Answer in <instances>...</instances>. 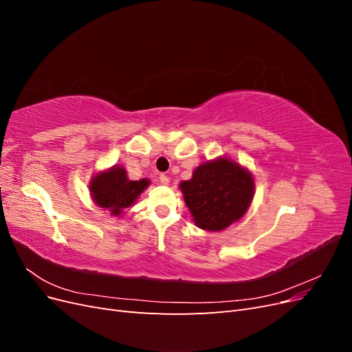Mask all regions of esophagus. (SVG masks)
Masks as SVG:
<instances>
[{
  "instance_id": "obj_1",
  "label": "esophagus",
  "mask_w": 352,
  "mask_h": 352,
  "mask_svg": "<svg viewBox=\"0 0 352 352\" xmlns=\"http://www.w3.org/2000/svg\"><path fill=\"white\" fill-rule=\"evenodd\" d=\"M160 184H163V185H168V182H170V179H168V176H166V175H160Z\"/></svg>"
}]
</instances>
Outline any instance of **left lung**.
<instances>
[{
    "label": "left lung",
    "mask_w": 352,
    "mask_h": 352,
    "mask_svg": "<svg viewBox=\"0 0 352 352\" xmlns=\"http://www.w3.org/2000/svg\"><path fill=\"white\" fill-rule=\"evenodd\" d=\"M184 198L197 226L223 230L247 212L254 197L250 172L228 158L198 166L192 179L180 184Z\"/></svg>",
    "instance_id": "1"
}]
</instances>
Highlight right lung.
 I'll list each match as a JSON object with an SVG mask.
<instances>
[{
  "instance_id": "add662e5",
  "label": "right lung",
  "mask_w": 352,
  "mask_h": 352,
  "mask_svg": "<svg viewBox=\"0 0 352 352\" xmlns=\"http://www.w3.org/2000/svg\"><path fill=\"white\" fill-rule=\"evenodd\" d=\"M148 184L146 179L129 180L123 167L114 166L109 172L92 179L91 195L98 207L107 208L111 216H119L124 208L133 204Z\"/></svg>"
}]
</instances>
